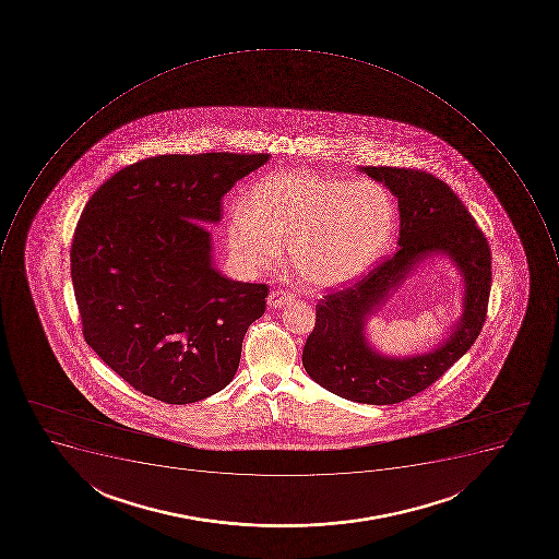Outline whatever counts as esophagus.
I'll return each instance as SVG.
<instances>
[{"label": "esophagus", "instance_id": "34e87169", "mask_svg": "<svg viewBox=\"0 0 559 559\" xmlns=\"http://www.w3.org/2000/svg\"><path fill=\"white\" fill-rule=\"evenodd\" d=\"M294 300V294H290V292L273 290L269 294L267 304L271 308H282L285 304H292Z\"/></svg>", "mask_w": 559, "mask_h": 559}]
</instances>
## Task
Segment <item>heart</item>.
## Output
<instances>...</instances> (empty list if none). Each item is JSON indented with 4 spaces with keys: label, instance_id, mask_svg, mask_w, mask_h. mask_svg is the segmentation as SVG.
Wrapping results in <instances>:
<instances>
[{
    "label": "heart",
    "instance_id": "1",
    "mask_svg": "<svg viewBox=\"0 0 559 559\" xmlns=\"http://www.w3.org/2000/svg\"><path fill=\"white\" fill-rule=\"evenodd\" d=\"M392 192L376 180H338L288 169L260 178L227 221L234 262L267 271L283 247L295 274L311 288H334L364 276L395 234Z\"/></svg>",
    "mask_w": 559,
    "mask_h": 559
}]
</instances>
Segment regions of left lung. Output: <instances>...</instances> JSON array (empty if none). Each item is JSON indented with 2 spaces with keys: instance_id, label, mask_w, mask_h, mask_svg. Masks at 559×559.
<instances>
[{
  "instance_id": "8db88e82",
  "label": "left lung",
  "mask_w": 559,
  "mask_h": 559,
  "mask_svg": "<svg viewBox=\"0 0 559 559\" xmlns=\"http://www.w3.org/2000/svg\"><path fill=\"white\" fill-rule=\"evenodd\" d=\"M399 199V251L344 290L317 304V321L302 352L309 378L334 395L390 405L427 390L479 337L491 290V251L465 204L437 176L405 167H360ZM444 252L464 276L463 320L450 337L423 356L393 359L376 353L364 323L419 261Z\"/></svg>"
}]
</instances>
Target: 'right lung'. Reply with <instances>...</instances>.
<instances>
[{"instance_id":"obj_1","label":"right lung","mask_w":559,"mask_h":559,"mask_svg":"<svg viewBox=\"0 0 559 559\" xmlns=\"http://www.w3.org/2000/svg\"><path fill=\"white\" fill-rule=\"evenodd\" d=\"M269 154L158 155L123 167L85 204L71 282L85 343L143 395L192 404L233 381L267 285L213 265L222 198Z\"/></svg>"}]
</instances>
